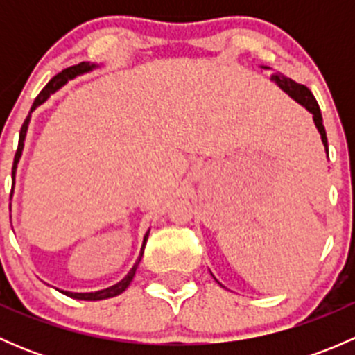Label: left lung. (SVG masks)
I'll list each match as a JSON object with an SVG mask.
<instances>
[{
	"label": "left lung",
	"mask_w": 355,
	"mask_h": 355,
	"mask_svg": "<svg viewBox=\"0 0 355 355\" xmlns=\"http://www.w3.org/2000/svg\"><path fill=\"white\" fill-rule=\"evenodd\" d=\"M273 80L277 82V84L280 85L285 92H287L290 98H293L297 103H300L304 108L309 110L311 113H313L314 123H316L318 130H320V134H321V141H323L324 148H327V151H328V139H327V130H324V125H323V116H321V110H320V106H318V101L314 99L313 92H311L306 85L297 84V82L290 80V78L284 77V75H280V73L275 75Z\"/></svg>",
	"instance_id": "left-lung-1"
}]
</instances>
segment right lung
<instances>
[{"label": "right lung", "mask_w": 355, "mask_h": 355, "mask_svg": "<svg viewBox=\"0 0 355 355\" xmlns=\"http://www.w3.org/2000/svg\"><path fill=\"white\" fill-rule=\"evenodd\" d=\"M91 68H92V67H91V65H87V63H78V65L68 67V68H65V70H63V71H60V73H58V75H55V77H53L51 80H49L48 84H46V87L42 89L41 92H39V96H37V98L34 99V105H32L31 111H34L35 108H37L39 105H42V103H44L46 99H48L49 96H51L53 92L56 91V89H60V87H62L63 84H65V82L68 80V78H73L75 75H78V73H84V71L91 70ZM28 118H31V113L27 114V118H25V121H24L22 128H20L19 148H17V153H15V159H13L12 178H15L17 163H19V159H20V155H22V149H24V139H25V132H27ZM148 237H149V232H148V234H146V237H144V244H142L141 256H139L137 263L134 264V268H132V270H130V273H128L127 277L123 278V280H121V282H118L116 285H113V287H110V288H105V290H99V292H91V293H73V292H63V293H65V295H68V297H71V299H80V300H101V299H108V297H114V295H118V293H121V292H123L125 288L128 287V285H130L132 278H134V275H135V270H137V264H139V261H141V257H142V252H144V247H146V242H148Z\"/></svg>", "instance_id": "1"}]
</instances>
